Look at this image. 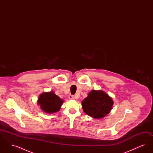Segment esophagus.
I'll list each match as a JSON object with an SVG mask.
<instances>
[{
  "mask_svg": "<svg viewBox=\"0 0 153 153\" xmlns=\"http://www.w3.org/2000/svg\"><path fill=\"white\" fill-rule=\"evenodd\" d=\"M69 99H71V100H72V99H74V96L73 95H69V97H68Z\"/></svg>",
  "mask_w": 153,
  "mask_h": 153,
  "instance_id": "34e87169",
  "label": "esophagus"
}]
</instances>
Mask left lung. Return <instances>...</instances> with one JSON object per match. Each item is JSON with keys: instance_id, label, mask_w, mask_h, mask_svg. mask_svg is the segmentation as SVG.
Masks as SVG:
<instances>
[{"instance_id": "8db88e82", "label": "left lung", "mask_w": 153, "mask_h": 153, "mask_svg": "<svg viewBox=\"0 0 153 153\" xmlns=\"http://www.w3.org/2000/svg\"><path fill=\"white\" fill-rule=\"evenodd\" d=\"M112 99L102 90H92L81 102L84 112L95 119H100L108 114L113 105Z\"/></svg>"}]
</instances>
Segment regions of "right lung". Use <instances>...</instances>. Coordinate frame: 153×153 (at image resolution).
I'll return each instance as SVG.
<instances>
[{"label":"right lung","mask_w":153,"mask_h":153,"mask_svg":"<svg viewBox=\"0 0 153 153\" xmlns=\"http://www.w3.org/2000/svg\"><path fill=\"white\" fill-rule=\"evenodd\" d=\"M63 100L60 99L54 92H44L39 95L38 104L40 105L41 109L46 113L53 114L59 111L63 103Z\"/></svg>","instance_id":"1"}]
</instances>
